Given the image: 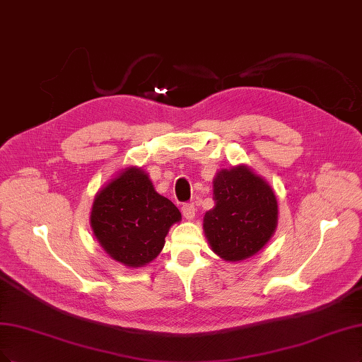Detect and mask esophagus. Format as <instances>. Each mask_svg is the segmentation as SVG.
I'll list each match as a JSON object with an SVG mask.
<instances>
[{"mask_svg": "<svg viewBox=\"0 0 362 362\" xmlns=\"http://www.w3.org/2000/svg\"><path fill=\"white\" fill-rule=\"evenodd\" d=\"M181 213H182V216L185 217V218H193L194 217V213H196V206H194V204L193 202H189V204H184L182 206H181Z\"/></svg>", "mask_w": 362, "mask_h": 362, "instance_id": "34e87169", "label": "esophagus"}]
</instances>
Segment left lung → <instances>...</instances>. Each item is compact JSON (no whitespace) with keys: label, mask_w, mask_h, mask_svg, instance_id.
Masks as SVG:
<instances>
[{"label":"left lung","mask_w":362,"mask_h":362,"mask_svg":"<svg viewBox=\"0 0 362 362\" xmlns=\"http://www.w3.org/2000/svg\"><path fill=\"white\" fill-rule=\"evenodd\" d=\"M214 201L216 206L205 214L204 229L213 252L224 260L256 255L276 230V194L247 166L217 173Z\"/></svg>","instance_id":"8db88e82"}]
</instances>
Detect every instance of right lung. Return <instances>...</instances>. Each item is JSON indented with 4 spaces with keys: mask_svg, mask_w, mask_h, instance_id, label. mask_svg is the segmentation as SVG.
Returning a JSON list of instances; mask_svg holds the SVG:
<instances>
[{
    "mask_svg": "<svg viewBox=\"0 0 362 362\" xmlns=\"http://www.w3.org/2000/svg\"><path fill=\"white\" fill-rule=\"evenodd\" d=\"M181 213L158 194L148 175L129 168L98 192L91 211V226L106 253L132 268L158 256L165 236Z\"/></svg>",
    "mask_w": 362,
    "mask_h": 362,
    "instance_id": "obj_1",
    "label": "right lung"
}]
</instances>
